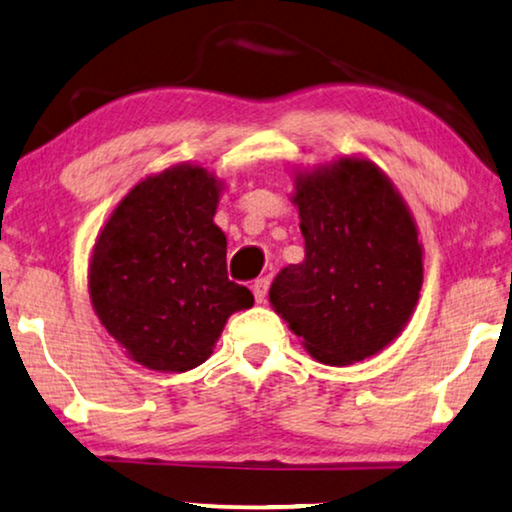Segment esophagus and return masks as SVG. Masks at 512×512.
Instances as JSON below:
<instances>
[{
	"label": "esophagus",
	"mask_w": 512,
	"mask_h": 512,
	"mask_svg": "<svg viewBox=\"0 0 512 512\" xmlns=\"http://www.w3.org/2000/svg\"><path fill=\"white\" fill-rule=\"evenodd\" d=\"M269 276H264V278H257L255 280V285H253V294H255V301L257 304H264V299H266V292H269Z\"/></svg>",
	"instance_id": "obj_1"
}]
</instances>
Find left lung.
Here are the masks:
<instances>
[{
  "label": "left lung",
  "mask_w": 512,
  "mask_h": 512,
  "mask_svg": "<svg viewBox=\"0 0 512 512\" xmlns=\"http://www.w3.org/2000/svg\"><path fill=\"white\" fill-rule=\"evenodd\" d=\"M294 187L306 257L273 280V311L322 364L378 355L420 299L422 243L413 215L390 178L364 157L299 171Z\"/></svg>",
  "instance_id": "8db88e82"
}]
</instances>
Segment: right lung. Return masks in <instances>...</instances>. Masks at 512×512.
<instances>
[{
    "mask_svg": "<svg viewBox=\"0 0 512 512\" xmlns=\"http://www.w3.org/2000/svg\"><path fill=\"white\" fill-rule=\"evenodd\" d=\"M220 190L199 164L148 176L115 206L92 248V308L146 369L204 364L229 315L255 304L227 276V239L213 222Z\"/></svg>",
    "mask_w": 512,
    "mask_h": 512,
    "instance_id": "1",
    "label": "right lung"
}]
</instances>
